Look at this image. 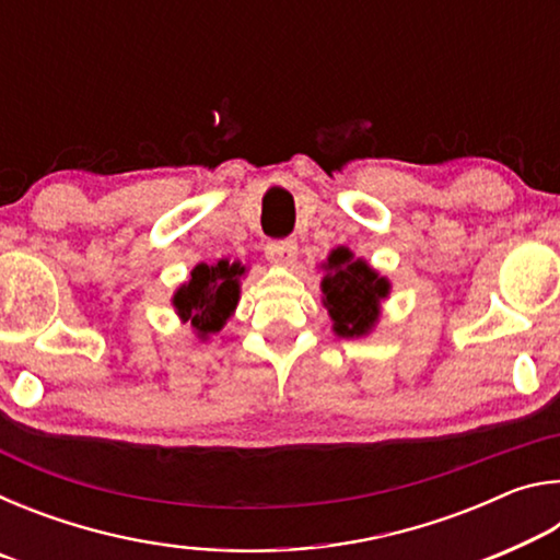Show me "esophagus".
<instances>
[{
    "instance_id": "obj_1",
    "label": "esophagus",
    "mask_w": 560,
    "mask_h": 560,
    "mask_svg": "<svg viewBox=\"0 0 560 560\" xmlns=\"http://www.w3.org/2000/svg\"><path fill=\"white\" fill-rule=\"evenodd\" d=\"M267 259L277 267H291L299 259V246L296 242L283 240V242H269L267 244Z\"/></svg>"
}]
</instances>
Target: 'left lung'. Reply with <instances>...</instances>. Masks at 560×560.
<instances>
[{
    "mask_svg": "<svg viewBox=\"0 0 560 560\" xmlns=\"http://www.w3.org/2000/svg\"><path fill=\"white\" fill-rule=\"evenodd\" d=\"M320 303L328 311L338 338H368L381 324L383 303L390 299L393 281L371 261L355 257L350 246H336L320 261Z\"/></svg>",
    "mask_w": 560,
    "mask_h": 560,
    "instance_id": "8db88e82",
    "label": "left lung"
}]
</instances>
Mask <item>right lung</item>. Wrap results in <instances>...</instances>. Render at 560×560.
Listing matches in <instances>:
<instances>
[{"label":"right lung","mask_w":560,"mask_h":560,"mask_svg":"<svg viewBox=\"0 0 560 560\" xmlns=\"http://www.w3.org/2000/svg\"><path fill=\"white\" fill-rule=\"evenodd\" d=\"M242 261L217 259L214 264H197L189 279L175 289L173 306L179 324L192 328V336L207 343L234 316L242 299V279L246 277Z\"/></svg>","instance_id":"1"}]
</instances>
